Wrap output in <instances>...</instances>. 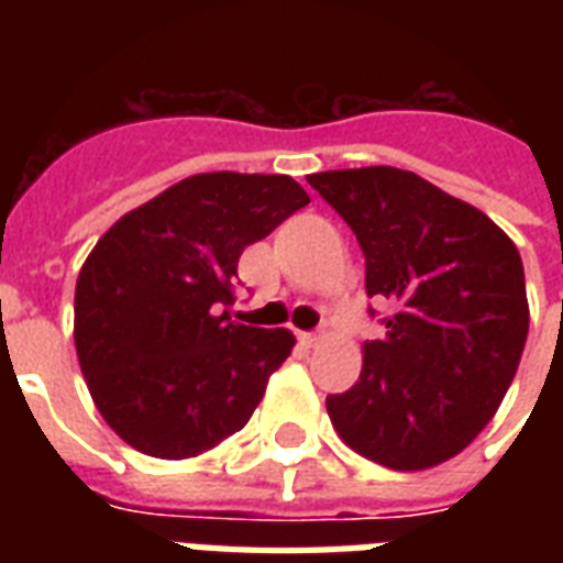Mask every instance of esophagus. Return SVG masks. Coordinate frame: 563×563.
I'll use <instances>...</instances> for the list:
<instances>
[{
    "instance_id": "34e87169",
    "label": "esophagus",
    "mask_w": 563,
    "mask_h": 563,
    "mask_svg": "<svg viewBox=\"0 0 563 563\" xmlns=\"http://www.w3.org/2000/svg\"><path fill=\"white\" fill-rule=\"evenodd\" d=\"M298 339H300V344H307V347H316V344H321L324 333H300Z\"/></svg>"
}]
</instances>
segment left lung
Listing matches in <instances>:
<instances>
[{
  "label": "left lung",
  "instance_id": "8db88e82",
  "mask_svg": "<svg viewBox=\"0 0 563 563\" xmlns=\"http://www.w3.org/2000/svg\"><path fill=\"white\" fill-rule=\"evenodd\" d=\"M307 180L356 233L368 298L397 303L362 347L356 385L327 397L330 420L383 467H435L479 435L515 379L529 333L523 260L485 212L415 172Z\"/></svg>",
  "mask_w": 563,
  "mask_h": 563
}]
</instances>
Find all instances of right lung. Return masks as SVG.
<instances>
[{"instance_id": "add662e5", "label": "right lung", "mask_w": 563, "mask_h": 563, "mask_svg": "<svg viewBox=\"0 0 563 563\" xmlns=\"http://www.w3.org/2000/svg\"><path fill=\"white\" fill-rule=\"evenodd\" d=\"M309 195L286 175L210 172L125 212L75 286V351L101 418L154 459H189L245 427L295 347L233 324L239 256Z\"/></svg>"}]
</instances>
